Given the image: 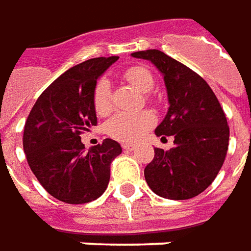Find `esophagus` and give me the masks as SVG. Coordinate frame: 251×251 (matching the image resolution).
Listing matches in <instances>:
<instances>
[{"mask_svg": "<svg viewBox=\"0 0 251 251\" xmlns=\"http://www.w3.org/2000/svg\"><path fill=\"white\" fill-rule=\"evenodd\" d=\"M122 147H124V150H126V151H133L134 149H136V146H134V144H129V143L124 144Z\"/></svg>", "mask_w": 251, "mask_h": 251, "instance_id": "1", "label": "esophagus"}]
</instances>
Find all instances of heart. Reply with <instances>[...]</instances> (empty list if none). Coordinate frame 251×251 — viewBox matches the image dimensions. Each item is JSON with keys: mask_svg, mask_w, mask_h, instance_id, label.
<instances>
[{"mask_svg": "<svg viewBox=\"0 0 251 251\" xmlns=\"http://www.w3.org/2000/svg\"><path fill=\"white\" fill-rule=\"evenodd\" d=\"M127 82L142 93H150L154 89V77L144 66H132L124 74ZM93 104L99 115H107L112 109L111 86L107 79H100L93 91ZM155 118L149 111L140 112H118L107 124V132L111 137L124 143H134L142 139L154 125Z\"/></svg>", "mask_w": 251, "mask_h": 251, "instance_id": "obj_1", "label": "heart"}]
</instances>
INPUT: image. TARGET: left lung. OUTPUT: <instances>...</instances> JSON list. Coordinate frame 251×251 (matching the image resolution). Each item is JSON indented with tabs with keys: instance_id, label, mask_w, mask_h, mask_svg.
<instances>
[{
	"instance_id": "1",
	"label": "left lung",
	"mask_w": 251,
	"mask_h": 251,
	"mask_svg": "<svg viewBox=\"0 0 251 251\" xmlns=\"http://www.w3.org/2000/svg\"><path fill=\"white\" fill-rule=\"evenodd\" d=\"M164 77L169 108L155 134L174 136L169 151L154 149L144 177L155 195L187 200L204 192L218 175L229 144V127L211 87L190 68L158 50L137 51Z\"/></svg>"
}]
</instances>
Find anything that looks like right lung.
I'll return each instance as SVG.
<instances>
[{
	"mask_svg": "<svg viewBox=\"0 0 251 251\" xmlns=\"http://www.w3.org/2000/svg\"><path fill=\"white\" fill-rule=\"evenodd\" d=\"M118 56L91 58L72 66L41 93L23 132L31 172L52 197L68 204L99 199L109 182V165L122 152L112 139L90 150L80 133L97 125L93 91Z\"/></svg>",
	"mask_w": 251,
	"mask_h": 251,
	"instance_id": "obj_1",
	"label": "right lung"
}]
</instances>
